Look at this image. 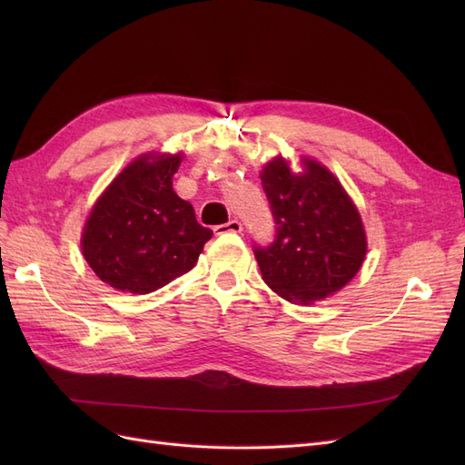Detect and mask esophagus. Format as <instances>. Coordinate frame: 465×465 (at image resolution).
Returning a JSON list of instances; mask_svg holds the SVG:
<instances>
[{
	"instance_id": "obj_1",
	"label": "esophagus",
	"mask_w": 465,
	"mask_h": 465,
	"mask_svg": "<svg viewBox=\"0 0 465 465\" xmlns=\"http://www.w3.org/2000/svg\"><path fill=\"white\" fill-rule=\"evenodd\" d=\"M224 232H242V223L232 219L224 224H217L215 234H224Z\"/></svg>"
}]
</instances>
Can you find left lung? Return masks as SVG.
<instances>
[{"label": "left lung", "instance_id": "8db88e82", "mask_svg": "<svg viewBox=\"0 0 465 465\" xmlns=\"http://www.w3.org/2000/svg\"><path fill=\"white\" fill-rule=\"evenodd\" d=\"M292 174L277 157L260 174L275 223L270 246H254L262 277L294 304L326 299L353 279L367 254L355 203L337 178L316 161Z\"/></svg>", "mask_w": 465, "mask_h": 465}]
</instances>
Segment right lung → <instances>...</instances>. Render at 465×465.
<instances>
[{"instance_id":"obj_1","label":"right lung","mask_w":465,"mask_h":465,"mask_svg":"<svg viewBox=\"0 0 465 465\" xmlns=\"http://www.w3.org/2000/svg\"><path fill=\"white\" fill-rule=\"evenodd\" d=\"M182 157H139L91 211L81 248L91 270L118 291L147 294L188 273L213 231L173 188Z\"/></svg>"}]
</instances>
